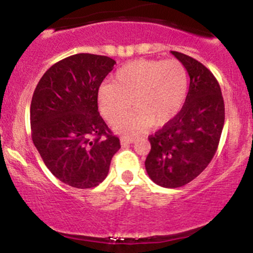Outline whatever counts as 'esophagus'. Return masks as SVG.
Listing matches in <instances>:
<instances>
[{
    "mask_svg": "<svg viewBox=\"0 0 253 253\" xmlns=\"http://www.w3.org/2000/svg\"><path fill=\"white\" fill-rule=\"evenodd\" d=\"M133 142H134L133 138H129V137H121V144L122 145L131 144V143H133Z\"/></svg>",
    "mask_w": 253,
    "mask_h": 253,
    "instance_id": "obj_1",
    "label": "esophagus"
}]
</instances>
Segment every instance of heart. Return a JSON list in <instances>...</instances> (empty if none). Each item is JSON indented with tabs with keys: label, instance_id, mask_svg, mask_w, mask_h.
Here are the masks:
<instances>
[{
	"label": "heart",
	"instance_id": "heart-1",
	"mask_svg": "<svg viewBox=\"0 0 253 253\" xmlns=\"http://www.w3.org/2000/svg\"><path fill=\"white\" fill-rule=\"evenodd\" d=\"M188 72L178 60H137L122 66L114 83L99 88L98 104L109 124H116L134 100L136 111L117 124L120 131L136 133L171 121L185 105Z\"/></svg>",
	"mask_w": 253,
	"mask_h": 253
}]
</instances>
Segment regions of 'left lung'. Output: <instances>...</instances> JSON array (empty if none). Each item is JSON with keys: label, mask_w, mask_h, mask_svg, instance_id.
Segmentation results:
<instances>
[{"label": "left lung", "mask_w": 253, "mask_h": 253, "mask_svg": "<svg viewBox=\"0 0 253 253\" xmlns=\"http://www.w3.org/2000/svg\"><path fill=\"white\" fill-rule=\"evenodd\" d=\"M190 76L181 111L148 137L150 152L145 170L157 185L176 188L191 182L213 159L225 120L220 85L213 73L185 53L171 51Z\"/></svg>", "instance_id": "obj_1"}]
</instances>
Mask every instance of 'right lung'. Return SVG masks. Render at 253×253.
Listing matches in <instances>:
<instances>
[{
  "instance_id": "right-lung-1",
  "label": "right lung",
  "mask_w": 253,
  "mask_h": 253,
  "mask_svg": "<svg viewBox=\"0 0 253 253\" xmlns=\"http://www.w3.org/2000/svg\"><path fill=\"white\" fill-rule=\"evenodd\" d=\"M115 63L108 56L72 55L51 66L33 94V143L47 169L72 187L103 182L121 148L98 111L99 86Z\"/></svg>"
}]
</instances>
